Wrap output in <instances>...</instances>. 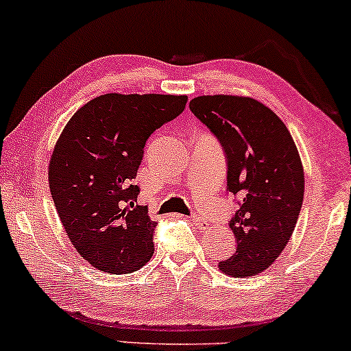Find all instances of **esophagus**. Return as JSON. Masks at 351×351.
Segmentation results:
<instances>
[{
	"instance_id": "1",
	"label": "esophagus",
	"mask_w": 351,
	"mask_h": 351,
	"mask_svg": "<svg viewBox=\"0 0 351 351\" xmlns=\"http://www.w3.org/2000/svg\"><path fill=\"white\" fill-rule=\"evenodd\" d=\"M191 219L194 220V223H196V227L197 228H201V230H204L207 227V219L204 215H201V214H193L191 215Z\"/></svg>"
}]
</instances>
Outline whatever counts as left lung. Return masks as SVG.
Returning a JSON list of instances; mask_svg holds the SVG:
<instances>
[{
  "mask_svg": "<svg viewBox=\"0 0 351 351\" xmlns=\"http://www.w3.org/2000/svg\"><path fill=\"white\" fill-rule=\"evenodd\" d=\"M189 110L219 141L227 158V191L238 208L230 219L237 251L219 263L223 274L251 277L280 256L303 204L304 173L290 131L250 97L202 95Z\"/></svg>",
  "mask_w": 351,
  "mask_h": 351,
  "instance_id": "1",
  "label": "left lung"
}]
</instances>
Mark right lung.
Wrapping results in <instances>:
<instances>
[{"label":"right lung","instance_id":"1","mask_svg":"<svg viewBox=\"0 0 351 351\" xmlns=\"http://www.w3.org/2000/svg\"><path fill=\"white\" fill-rule=\"evenodd\" d=\"M186 95L105 94L79 108L53 150L48 181L76 251L101 272L130 274L154 254L147 207L132 184L154 131L186 108Z\"/></svg>","mask_w":351,"mask_h":351}]
</instances>
